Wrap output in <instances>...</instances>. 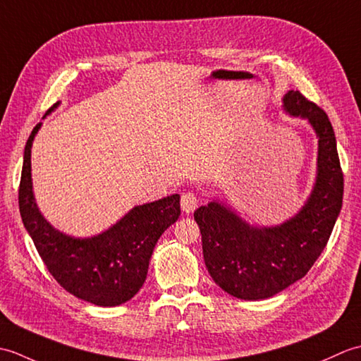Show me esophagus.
Returning a JSON list of instances; mask_svg holds the SVG:
<instances>
[{
  "label": "esophagus",
  "mask_w": 361,
  "mask_h": 361,
  "mask_svg": "<svg viewBox=\"0 0 361 361\" xmlns=\"http://www.w3.org/2000/svg\"><path fill=\"white\" fill-rule=\"evenodd\" d=\"M197 204H198V198H197L195 194L186 192V194L181 195V209H183V212H186V214L194 212L195 208H197Z\"/></svg>",
  "instance_id": "1"
}]
</instances>
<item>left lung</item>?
<instances>
[{
    "label": "left lung",
    "mask_w": 361,
    "mask_h": 361,
    "mask_svg": "<svg viewBox=\"0 0 361 361\" xmlns=\"http://www.w3.org/2000/svg\"><path fill=\"white\" fill-rule=\"evenodd\" d=\"M282 109L307 121L318 137L317 178L302 208L274 226L251 225L220 200L194 212L211 278L228 295L247 301L271 298L307 274L343 204V172L327 114L293 90L283 96Z\"/></svg>",
    "instance_id": "left-lung-1"
}]
</instances>
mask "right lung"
<instances>
[{"label":"right lung","instance_id":"obj_1","mask_svg":"<svg viewBox=\"0 0 361 361\" xmlns=\"http://www.w3.org/2000/svg\"><path fill=\"white\" fill-rule=\"evenodd\" d=\"M40 127L42 122H38L25 147L18 190L23 225L46 268L66 291L101 307L124 304L147 278L152 252L161 234L178 220L180 195L135 206L113 226L93 237L82 239L59 231L43 217L32 190L30 149Z\"/></svg>","mask_w":361,"mask_h":361}]
</instances>
